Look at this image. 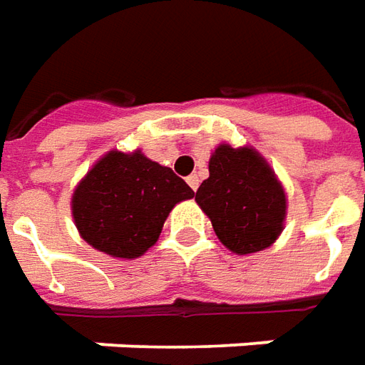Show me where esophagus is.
Returning <instances> with one entry per match:
<instances>
[{"label": "esophagus", "instance_id": "obj_1", "mask_svg": "<svg viewBox=\"0 0 365 365\" xmlns=\"http://www.w3.org/2000/svg\"><path fill=\"white\" fill-rule=\"evenodd\" d=\"M187 185H190V187H192L193 192H195V190L200 187V178H197L195 173H192V175L187 178Z\"/></svg>", "mask_w": 365, "mask_h": 365}]
</instances>
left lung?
<instances>
[{
	"label": "left lung",
	"mask_w": 365,
	"mask_h": 365,
	"mask_svg": "<svg viewBox=\"0 0 365 365\" xmlns=\"http://www.w3.org/2000/svg\"><path fill=\"white\" fill-rule=\"evenodd\" d=\"M195 202L217 240L237 255L269 247L286 225V190L252 145L220 143L210 155V178L197 187Z\"/></svg>",
	"instance_id": "left-lung-1"
}]
</instances>
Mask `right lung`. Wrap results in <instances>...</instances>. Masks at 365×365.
Listing matches in <instances>:
<instances>
[{
	"instance_id": "obj_1",
	"label": "right lung",
	"mask_w": 365,
	"mask_h": 365,
	"mask_svg": "<svg viewBox=\"0 0 365 365\" xmlns=\"http://www.w3.org/2000/svg\"><path fill=\"white\" fill-rule=\"evenodd\" d=\"M193 190L141 150H111L91 165L71 193V215L93 250L135 259L158 242L173 207Z\"/></svg>"
}]
</instances>
